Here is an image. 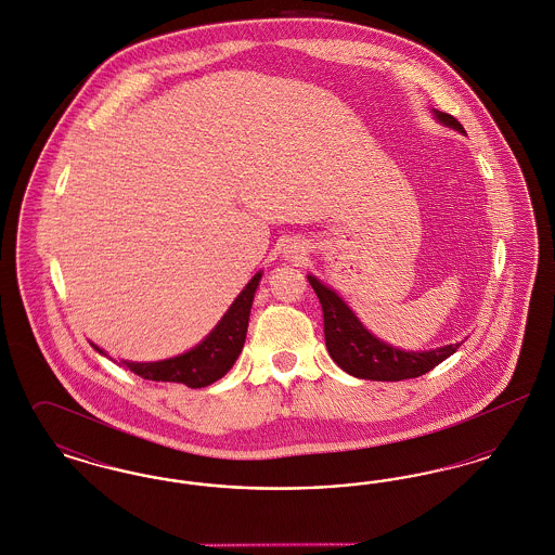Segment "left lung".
<instances>
[{
    "mask_svg": "<svg viewBox=\"0 0 555 555\" xmlns=\"http://www.w3.org/2000/svg\"><path fill=\"white\" fill-rule=\"evenodd\" d=\"M439 122L455 131L464 132V127L446 112L435 109ZM312 289L317 291L322 318H324V341L331 358L339 369L351 376L369 380H403L423 376L428 370L448 360L460 344L446 345L430 351H401L391 345L378 341L370 335L364 324L347 308L344 299L328 287H324L314 276H308Z\"/></svg>",
    "mask_w": 555,
    "mask_h": 555,
    "instance_id": "obj_1",
    "label": "left lung"
}]
</instances>
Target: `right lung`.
<instances>
[{
    "mask_svg": "<svg viewBox=\"0 0 555 555\" xmlns=\"http://www.w3.org/2000/svg\"><path fill=\"white\" fill-rule=\"evenodd\" d=\"M260 279H262V272H258L247 283V287L238 293L237 299L233 301V306L229 308L224 318L218 322V326L195 349L172 360L152 362V364L132 362L127 366L141 378L162 380V383H183L191 389H202L216 383L237 362L238 353L245 344V335H247L254 293L258 289ZM95 349L104 353L100 347Z\"/></svg>",
    "mask_w": 555,
    "mask_h": 555,
    "instance_id": "right-lung-1",
    "label": "right lung"
}]
</instances>
